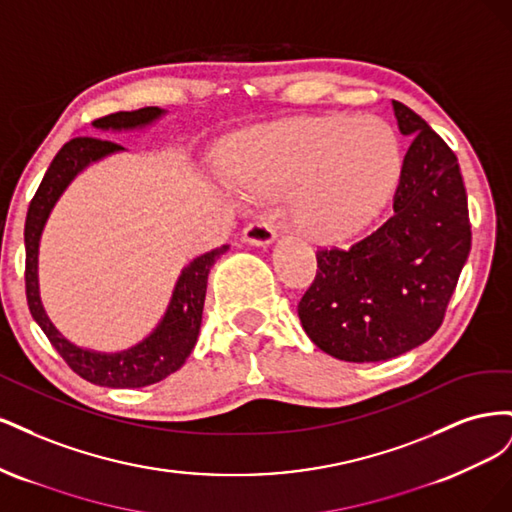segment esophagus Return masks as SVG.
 Wrapping results in <instances>:
<instances>
[{"instance_id":"esophagus-1","label":"esophagus","mask_w":512,"mask_h":512,"mask_svg":"<svg viewBox=\"0 0 512 512\" xmlns=\"http://www.w3.org/2000/svg\"><path fill=\"white\" fill-rule=\"evenodd\" d=\"M275 241V228L269 222H252L247 224L243 230V243L256 245V247H267Z\"/></svg>"}]
</instances>
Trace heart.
Returning <instances> with one entry per match:
<instances>
[{"mask_svg":"<svg viewBox=\"0 0 512 512\" xmlns=\"http://www.w3.org/2000/svg\"><path fill=\"white\" fill-rule=\"evenodd\" d=\"M222 162L241 196L288 190V222L314 241H342L391 198L404 153L380 119L294 117L232 136Z\"/></svg>","mask_w":512,"mask_h":512,"instance_id":"1","label":"heart"}]
</instances>
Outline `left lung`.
Listing matches in <instances>:
<instances>
[{
	"mask_svg": "<svg viewBox=\"0 0 512 512\" xmlns=\"http://www.w3.org/2000/svg\"><path fill=\"white\" fill-rule=\"evenodd\" d=\"M412 136L393 215L350 250H320L299 303L307 337L339 361L376 363L438 331L472 243L457 156L412 108L393 100Z\"/></svg>",
	"mask_w": 512,
	"mask_h": 512,
	"instance_id": "obj_1",
	"label": "left lung"
}]
</instances>
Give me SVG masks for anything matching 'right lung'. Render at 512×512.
<instances>
[{
  "label": "right lung",
  "mask_w": 512,
  "mask_h": 512,
  "mask_svg": "<svg viewBox=\"0 0 512 512\" xmlns=\"http://www.w3.org/2000/svg\"><path fill=\"white\" fill-rule=\"evenodd\" d=\"M166 115L164 108L147 106L132 113H115L94 121V130L100 132H134L153 126ZM126 151L121 145L94 136H76L59 149L49 170L40 183V188L29 203L25 220V288L27 305L38 327L49 337L53 348L64 356V361L91 384L108 386V389H141V386L156 384L185 363L196 346L203 322V305L207 292V277L211 267L230 245L215 247V250L200 254L190 265H185L177 277L173 294L166 305V312L145 339L119 350L100 352L83 348L61 335L53 320L46 314L40 297L38 284V254L40 239L49 215L57 200L68 190V185L79 177L85 168L96 164L113 153Z\"/></svg>",
  "instance_id": "add662e5"
}]
</instances>
